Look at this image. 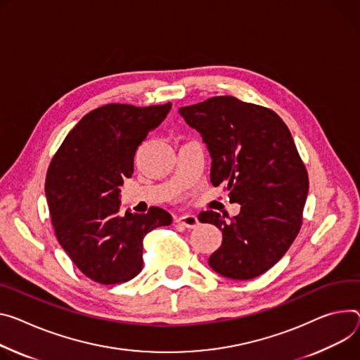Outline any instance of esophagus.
<instances>
[{
    "label": "esophagus",
    "mask_w": 360,
    "mask_h": 360,
    "mask_svg": "<svg viewBox=\"0 0 360 360\" xmlns=\"http://www.w3.org/2000/svg\"><path fill=\"white\" fill-rule=\"evenodd\" d=\"M179 224H182L184 226H186V228H195L197 226L198 224H200V221H198V218L195 217V215H192V214H185V215H181L178 219H176Z\"/></svg>",
    "instance_id": "34e87169"
}]
</instances>
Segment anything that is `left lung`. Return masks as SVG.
<instances>
[{
	"mask_svg": "<svg viewBox=\"0 0 360 360\" xmlns=\"http://www.w3.org/2000/svg\"><path fill=\"white\" fill-rule=\"evenodd\" d=\"M212 158L211 184H224L238 215L204 211L222 231L212 270L234 280L264 274L287 252L303 222L309 175L287 124L271 109L215 96L179 109Z\"/></svg>",
	"mask_w": 360,
	"mask_h": 360,
	"instance_id": "1",
	"label": "left lung"
}]
</instances>
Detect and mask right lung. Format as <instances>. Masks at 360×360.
Returning <instances> with one entry per match:
<instances>
[{
  "mask_svg": "<svg viewBox=\"0 0 360 360\" xmlns=\"http://www.w3.org/2000/svg\"><path fill=\"white\" fill-rule=\"evenodd\" d=\"M171 103L138 108L109 103L83 116L54 153L46 197L56 237L76 267L101 284L136 277L143 266V238L172 215H119V186L134 174L138 146L171 110Z\"/></svg>",
  "mask_w": 360,
  "mask_h": 360,
  "instance_id": "1",
  "label": "right lung"
}]
</instances>
